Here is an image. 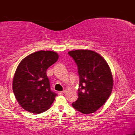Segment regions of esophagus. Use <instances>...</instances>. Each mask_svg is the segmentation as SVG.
I'll list each match as a JSON object with an SVG mask.
<instances>
[{"mask_svg":"<svg viewBox=\"0 0 135 135\" xmlns=\"http://www.w3.org/2000/svg\"><path fill=\"white\" fill-rule=\"evenodd\" d=\"M65 93H66V91H60V92H59V93L60 94H65Z\"/></svg>","mask_w":135,"mask_h":135,"instance_id":"esophagus-1","label":"esophagus"}]
</instances>
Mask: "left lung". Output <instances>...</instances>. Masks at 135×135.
I'll return each instance as SVG.
<instances>
[{
  "label": "left lung",
  "instance_id": "obj_1",
  "mask_svg": "<svg viewBox=\"0 0 135 135\" xmlns=\"http://www.w3.org/2000/svg\"><path fill=\"white\" fill-rule=\"evenodd\" d=\"M78 67V99L72 106L79 112L89 114L104 105L112 93L114 80L107 62L101 55L89 49L68 52Z\"/></svg>",
  "mask_w": 135,
  "mask_h": 135
}]
</instances>
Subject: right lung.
Segmentation results:
<instances>
[{
	"label": "right lung",
	"mask_w": 135,
	"mask_h": 135,
	"mask_svg": "<svg viewBox=\"0 0 135 135\" xmlns=\"http://www.w3.org/2000/svg\"><path fill=\"white\" fill-rule=\"evenodd\" d=\"M57 52L38 51L23 58L19 63L13 80V90L17 102L26 111L42 113L55 100L50 89L47 69L58 60Z\"/></svg>",
	"instance_id": "add662e5"
}]
</instances>
